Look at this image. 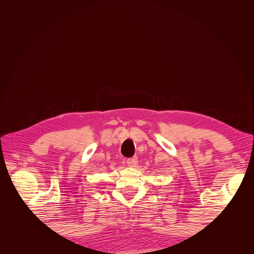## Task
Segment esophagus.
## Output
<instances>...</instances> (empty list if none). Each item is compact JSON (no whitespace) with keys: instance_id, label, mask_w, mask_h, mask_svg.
Masks as SVG:
<instances>
[{"instance_id":"esophagus-1","label":"esophagus","mask_w":254,"mask_h":254,"mask_svg":"<svg viewBox=\"0 0 254 254\" xmlns=\"http://www.w3.org/2000/svg\"><path fill=\"white\" fill-rule=\"evenodd\" d=\"M127 164L130 168H136L138 165V157L137 156H132L130 158L127 159Z\"/></svg>"}]
</instances>
